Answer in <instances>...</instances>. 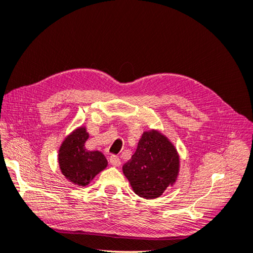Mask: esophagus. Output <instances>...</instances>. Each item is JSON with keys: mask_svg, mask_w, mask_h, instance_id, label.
Segmentation results:
<instances>
[{"mask_svg": "<svg viewBox=\"0 0 253 253\" xmlns=\"http://www.w3.org/2000/svg\"><path fill=\"white\" fill-rule=\"evenodd\" d=\"M110 164H111L112 166H114V167H119L120 164H121V162H120V159H119L118 156H116V155H111V156H110Z\"/></svg>", "mask_w": 253, "mask_h": 253, "instance_id": "esophagus-1", "label": "esophagus"}]
</instances>
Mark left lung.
<instances>
[{"label": "left lung", "instance_id": "1", "mask_svg": "<svg viewBox=\"0 0 253 253\" xmlns=\"http://www.w3.org/2000/svg\"><path fill=\"white\" fill-rule=\"evenodd\" d=\"M134 192L145 200L159 197L172 186L179 171V156L166 136L143 132L131 159L122 167Z\"/></svg>", "mask_w": 253, "mask_h": 253}]
</instances>
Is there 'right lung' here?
<instances>
[{"label":"right lung","mask_w":253,"mask_h":253,"mask_svg":"<svg viewBox=\"0 0 253 253\" xmlns=\"http://www.w3.org/2000/svg\"><path fill=\"white\" fill-rule=\"evenodd\" d=\"M88 138L85 127H79L68 135L59 150V165L65 177L77 186H86L104 170L108 160L101 152L87 151L84 147Z\"/></svg>","instance_id":"obj_1"}]
</instances>
